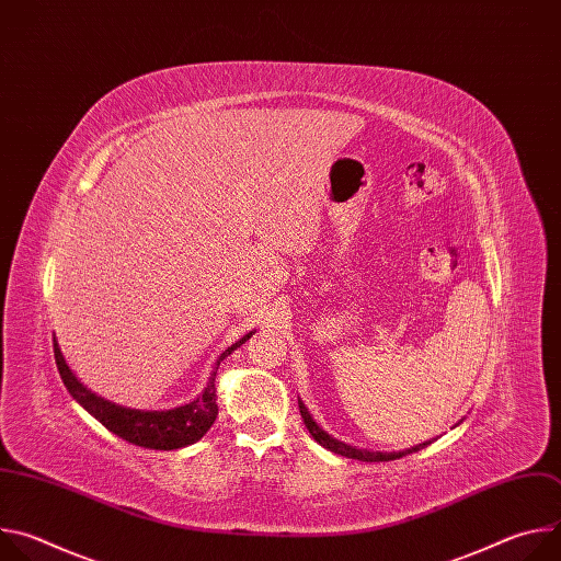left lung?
I'll use <instances>...</instances> for the list:
<instances>
[{
  "label": "left lung",
  "mask_w": 561,
  "mask_h": 561,
  "mask_svg": "<svg viewBox=\"0 0 561 561\" xmlns=\"http://www.w3.org/2000/svg\"><path fill=\"white\" fill-rule=\"evenodd\" d=\"M299 413H301V420H304L308 433L314 437V442H319L324 448H329V450H333V453H337V455H344V457L357 459V461H390V459L404 457V455H409V453H417V450H422V448H426V446L431 444V442H424V444H417V446H413V448H409V450H402V453H370V450H359V448H353V446H346V444L333 439L331 435H327L322 428H319V426L312 422V417L308 415L306 407L301 404V399H299Z\"/></svg>",
  "instance_id": "left-lung-1"
}]
</instances>
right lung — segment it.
Instances as JSON below:
<instances>
[{
    "instance_id": "add662e5",
    "label": "right lung",
    "mask_w": 561,
    "mask_h": 561,
    "mask_svg": "<svg viewBox=\"0 0 561 561\" xmlns=\"http://www.w3.org/2000/svg\"><path fill=\"white\" fill-rule=\"evenodd\" d=\"M253 333L244 335L232 346H228L215 362L213 375L204 392L195 399V402L173 409V411H133L124 407H115L106 399L93 394L84 383H79L77 377L66 366L57 342L53 337V351H55V364L61 375V381L66 390L82 404L100 424H104L111 433L126 439L128 444L148 448V450H175L184 448L188 444L199 442L206 431L213 426L217 417V394H215V375L219 364L234 351L242 346Z\"/></svg>"
}]
</instances>
